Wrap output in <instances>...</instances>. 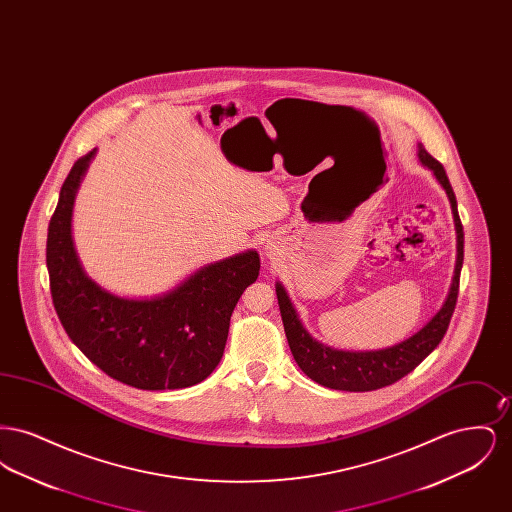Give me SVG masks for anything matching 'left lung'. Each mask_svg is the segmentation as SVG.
<instances>
[{"instance_id":"1","label":"left lung","mask_w":512,"mask_h":512,"mask_svg":"<svg viewBox=\"0 0 512 512\" xmlns=\"http://www.w3.org/2000/svg\"><path fill=\"white\" fill-rule=\"evenodd\" d=\"M418 159L424 167L434 172L436 180L443 186L451 203L455 230H457V265H455L451 290L447 295V301L439 309L438 315L432 318L420 332H416L409 340L401 341L393 347L378 349V351L332 349L311 338V334L303 328L301 320L297 317L284 286L280 282L276 284L284 332L290 343L293 359L311 380H315L324 388L341 391H372L391 386L403 376H407L409 372H413L414 368L438 347L439 341L443 340L449 328V322L457 305V297H459V282H461V268H463V224L457 211V197L449 184L443 165L422 146H418Z\"/></svg>"}]
</instances>
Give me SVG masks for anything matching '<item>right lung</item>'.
I'll return each instance as SVG.
<instances>
[{
	"instance_id": "obj_1",
	"label": "right lung",
	"mask_w": 512,
	"mask_h": 512,
	"mask_svg": "<svg viewBox=\"0 0 512 512\" xmlns=\"http://www.w3.org/2000/svg\"><path fill=\"white\" fill-rule=\"evenodd\" d=\"M96 149L74 163L49 220L46 263L57 317L74 345L107 376L138 390H182L220 363L230 317L259 276L257 251L199 268L172 292L126 299L80 267L71 236L74 195Z\"/></svg>"
}]
</instances>
